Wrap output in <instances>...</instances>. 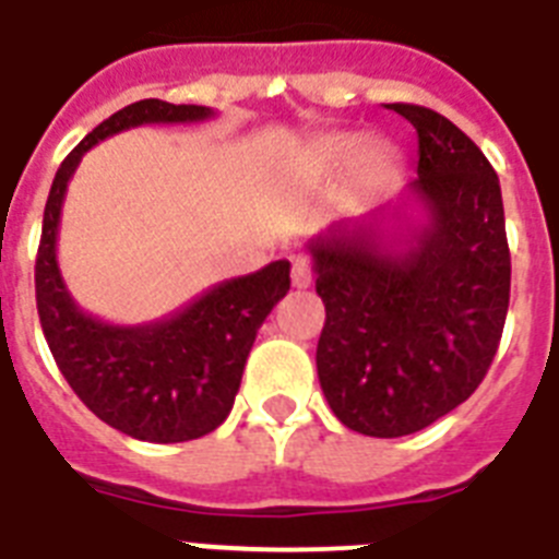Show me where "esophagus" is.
<instances>
[{"instance_id":"1","label":"esophagus","mask_w":559,"mask_h":559,"mask_svg":"<svg viewBox=\"0 0 559 559\" xmlns=\"http://www.w3.org/2000/svg\"><path fill=\"white\" fill-rule=\"evenodd\" d=\"M312 284V266H310V261H307V258L304 255H298L293 261V287H298V289H307Z\"/></svg>"}]
</instances>
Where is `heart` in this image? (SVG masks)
Masks as SVG:
<instances>
[{
    "instance_id": "b5f03b06",
    "label": "heart",
    "mask_w": 559,
    "mask_h": 559,
    "mask_svg": "<svg viewBox=\"0 0 559 559\" xmlns=\"http://www.w3.org/2000/svg\"><path fill=\"white\" fill-rule=\"evenodd\" d=\"M353 163V177L358 186H379L393 166L396 148L388 140H361L358 134H326L316 140L307 152V166L312 171L330 175Z\"/></svg>"
}]
</instances>
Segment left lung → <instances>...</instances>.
Returning <instances> with one entry per match:
<instances>
[{"instance_id": "obj_1", "label": "left lung", "mask_w": 559, "mask_h": 559, "mask_svg": "<svg viewBox=\"0 0 559 559\" xmlns=\"http://www.w3.org/2000/svg\"><path fill=\"white\" fill-rule=\"evenodd\" d=\"M390 108L419 134L407 198L421 217L390 226V206H376L307 243L326 310L316 350L326 405L379 439L428 428L479 388L511 293L491 163L448 117L411 103Z\"/></svg>"}]
</instances>
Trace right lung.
<instances>
[{
	"instance_id": "obj_1",
	"label": "right lung",
	"mask_w": 559,
	"mask_h": 559,
	"mask_svg": "<svg viewBox=\"0 0 559 559\" xmlns=\"http://www.w3.org/2000/svg\"><path fill=\"white\" fill-rule=\"evenodd\" d=\"M206 106L140 99L103 120L68 154L45 203L36 252V310L59 373L94 416L143 442L201 439L229 416L255 335L289 289V261L221 281L171 316L108 324L76 307L57 264L62 201L76 166L99 140L148 122H203Z\"/></svg>"
}]
</instances>
